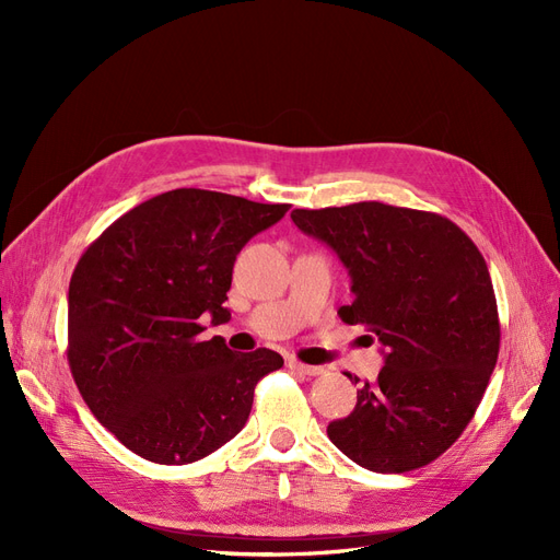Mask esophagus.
I'll return each instance as SVG.
<instances>
[{
  "label": "esophagus",
  "instance_id": "obj_1",
  "mask_svg": "<svg viewBox=\"0 0 560 560\" xmlns=\"http://www.w3.org/2000/svg\"><path fill=\"white\" fill-rule=\"evenodd\" d=\"M287 366H290V371H296V374H303V376L325 374V366H311V364H303L299 360H290V362H287Z\"/></svg>",
  "mask_w": 560,
  "mask_h": 560
}]
</instances>
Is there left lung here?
<instances>
[{"instance_id": "1", "label": "left lung", "mask_w": 560, "mask_h": 560, "mask_svg": "<svg viewBox=\"0 0 560 560\" xmlns=\"http://www.w3.org/2000/svg\"><path fill=\"white\" fill-rule=\"evenodd\" d=\"M292 222L348 268L354 301L338 317L385 348L378 378L329 422V439L371 471L430 465L469 425L498 362V301L479 247L442 214L376 200L294 210Z\"/></svg>"}]
</instances>
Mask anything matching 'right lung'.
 Masks as SVG:
<instances>
[{
  "label": "right lung",
  "instance_id": "obj_1",
  "mask_svg": "<svg viewBox=\"0 0 560 560\" xmlns=\"http://www.w3.org/2000/svg\"><path fill=\"white\" fill-rule=\"evenodd\" d=\"M290 210L206 189L149 198L81 254L67 296V360L93 416L132 453L189 465L238 434L278 352L202 341L249 238Z\"/></svg>",
  "mask_w": 560,
  "mask_h": 560
}]
</instances>
